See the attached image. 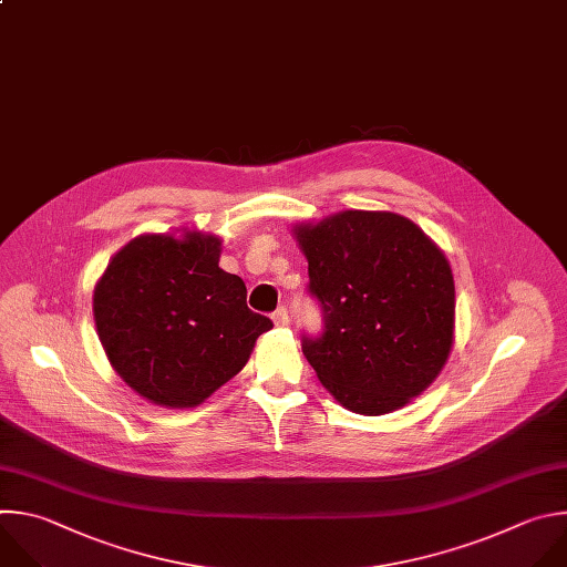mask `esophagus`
Wrapping results in <instances>:
<instances>
[{"mask_svg":"<svg viewBox=\"0 0 567 567\" xmlns=\"http://www.w3.org/2000/svg\"><path fill=\"white\" fill-rule=\"evenodd\" d=\"M272 321L277 323V326H288V310L281 306V308H277L275 312H272Z\"/></svg>","mask_w":567,"mask_h":567,"instance_id":"1","label":"esophagus"}]
</instances>
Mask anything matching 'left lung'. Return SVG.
<instances>
[{
	"label": "left lung",
	"instance_id": "obj_1",
	"mask_svg": "<svg viewBox=\"0 0 567 567\" xmlns=\"http://www.w3.org/2000/svg\"><path fill=\"white\" fill-rule=\"evenodd\" d=\"M295 235L323 321L319 334H301L319 382L355 413L404 406L435 380L454 342L449 261L393 212H339Z\"/></svg>",
	"mask_w": 567,
	"mask_h": 567
}]
</instances>
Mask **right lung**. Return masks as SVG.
<instances>
[{"label":"right lung","mask_w":567,"mask_h":567,"mask_svg":"<svg viewBox=\"0 0 567 567\" xmlns=\"http://www.w3.org/2000/svg\"><path fill=\"white\" fill-rule=\"evenodd\" d=\"M220 241L143 235L106 266L93 292L102 349L116 373L163 406H196L248 362L270 317L246 303L241 277L218 268Z\"/></svg>","instance_id":"add662e5"}]
</instances>
